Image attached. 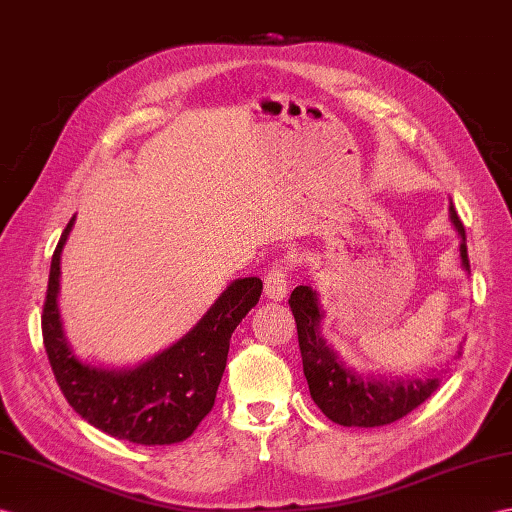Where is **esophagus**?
Wrapping results in <instances>:
<instances>
[{
  "instance_id": "34e87169",
  "label": "esophagus",
  "mask_w": 512,
  "mask_h": 512,
  "mask_svg": "<svg viewBox=\"0 0 512 512\" xmlns=\"http://www.w3.org/2000/svg\"><path fill=\"white\" fill-rule=\"evenodd\" d=\"M288 272H290V264L283 259H279L277 264H272V268L266 272L264 292L268 299L283 301L285 296H288Z\"/></svg>"
}]
</instances>
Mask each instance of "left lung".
<instances>
[{
    "label": "left lung",
    "mask_w": 512,
    "mask_h": 512,
    "mask_svg": "<svg viewBox=\"0 0 512 512\" xmlns=\"http://www.w3.org/2000/svg\"><path fill=\"white\" fill-rule=\"evenodd\" d=\"M451 222L462 237L460 257L462 266L469 270L467 237L465 227L458 218L454 205L449 207ZM290 310L296 320V334H299V349L303 358V373L310 386V395L316 406L323 410L327 419L347 427H379L395 423L406 417L414 408L432 395L438 388V377L427 379H384L362 377L342 364L334 349L320 338L318 325L323 312L318 310L316 292L307 285H299L290 294Z\"/></svg>",
    "instance_id": "obj_1"
}]
</instances>
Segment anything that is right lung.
Masks as SVG:
<instances>
[{
    "mask_svg": "<svg viewBox=\"0 0 512 512\" xmlns=\"http://www.w3.org/2000/svg\"><path fill=\"white\" fill-rule=\"evenodd\" d=\"M69 220L52 255L41 329L47 360L67 403L82 419L120 441L174 445L194 434L216 401L235 327L257 305L264 283L233 281L200 323L170 349L130 371H104L80 362L63 336L58 314L61 251Z\"/></svg>",
    "mask_w": 512,
    "mask_h": 512,
    "instance_id": "right-lung-1",
    "label": "right lung"
}]
</instances>
